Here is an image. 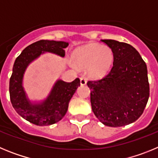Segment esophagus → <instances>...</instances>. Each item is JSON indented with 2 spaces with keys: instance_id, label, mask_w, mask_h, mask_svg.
Masks as SVG:
<instances>
[{
  "instance_id": "obj_1",
  "label": "esophagus",
  "mask_w": 158,
  "mask_h": 158,
  "mask_svg": "<svg viewBox=\"0 0 158 158\" xmlns=\"http://www.w3.org/2000/svg\"><path fill=\"white\" fill-rule=\"evenodd\" d=\"M80 81L81 85H85L86 83H87V79L84 77H80Z\"/></svg>"
}]
</instances>
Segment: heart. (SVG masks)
I'll return each instance as SVG.
<instances>
[{
    "mask_svg": "<svg viewBox=\"0 0 158 158\" xmlns=\"http://www.w3.org/2000/svg\"><path fill=\"white\" fill-rule=\"evenodd\" d=\"M73 59L79 68H89L92 76L101 77L111 68L114 54L110 47L93 43L77 49L73 54Z\"/></svg>",
    "mask_w": 158,
    "mask_h": 158,
    "instance_id": "heart-1",
    "label": "heart"
}]
</instances>
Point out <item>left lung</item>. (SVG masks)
Wrapping results in <instances>:
<instances>
[{
	"instance_id": "left-lung-1",
	"label": "left lung",
	"mask_w": 158,
	"mask_h": 158,
	"mask_svg": "<svg viewBox=\"0 0 158 158\" xmlns=\"http://www.w3.org/2000/svg\"><path fill=\"white\" fill-rule=\"evenodd\" d=\"M114 54L113 66L100 80L89 81L93 113L104 125L126 126L142 115L150 96L147 67L136 49L128 43L101 40Z\"/></svg>"
}]
</instances>
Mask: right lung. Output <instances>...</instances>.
I'll return each mask as SVG.
<instances>
[{"label":"right lung","mask_w":158,"mask_h":158,"mask_svg":"<svg viewBox=\"0 0 158 158\" xmlns=\"http://www.w3.org/2000/svg\"><path fill=\"white\" fill-rule=\"evenodd\" d=\"M69 43L54 40H40L27 46L16 58L9 81V94L12 107L20 116L38 126L56 123L65 115L70 99L80 86V79L72 82L58 80L50 95L40 104H31L23 90V73L27 65L44 52L65 56Z\"/></svg>","instance_id":"right-lung-1"}]
</instances>
